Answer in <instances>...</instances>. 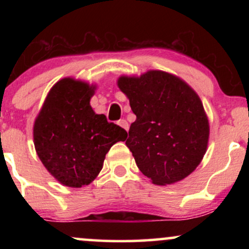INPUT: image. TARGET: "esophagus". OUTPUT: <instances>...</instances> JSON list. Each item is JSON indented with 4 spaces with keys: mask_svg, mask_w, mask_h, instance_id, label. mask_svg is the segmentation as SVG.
<instances>
[{
    "mask_svg": "<svg viewBox=\"0 0 249 249\" xmlns=\"http://www.w3.org/2000/svg\"><path fill=\"white\" fill-rule=\"evenodd\" d=\"M118 125L124 128V130H128V123L126 122V119H121V121H118Z\"/></svg>",
    "mask_w": 249,
    "mask_h": 249,
    "instance_id": "esophagus-1",
    "label": "esophagus"
}]
</instances>
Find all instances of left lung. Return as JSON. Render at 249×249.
Returning <instances> with one entry per match:
<instances>
[{
	"label": "left lung",
	"mask_w": 249,
	"mask_h": 249,
	"mask_svg": "<svg viewBox=\"0 0 249 249\" xmlns=\"http://www.w3.org/2000/svg\"><path fill=\"white\" fill-rule=\"evenodd\" d=\"M117 83L137 116L125 144L142 173L161 186L190 176L204 158L210 137L206 112L196 91L160 70L122 76Z\"/></svg>",
	"instance_id": "left-lung-1"
}]
</instances>
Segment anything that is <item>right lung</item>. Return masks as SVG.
I'll return each mask as SVG.
<instances>
[{"instance_id":"right-lung-1","label":"right lung","mask_w":249,"mask_h":249,"mask_svg":"<svg viewBox=\"0 0 249 249\" xmlns=\"http://www.w3.org/2000/svg\"><path fill=\"white\" fill-rule=\"evenodd\" d=\"M95 85L63 78L51 88L34 124V144L45 168L62 185L82 187L103 168L105 154L127 132L90 105Z\"/></svg>"}]
</instances>
